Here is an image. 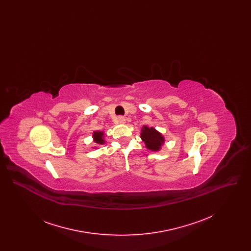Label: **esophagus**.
<instances>
[{"label": "esophagus", "instance_id": "esophagus-1", "mask_svg": "<svg viewBox=\"0 0 251 251\" xmlns=\"http://www.w3.org/2000/svg\"><path fill=\"white\" fill-rule=\"evenodd\" d=\"M117 121H118V123H120V124H124V123L126 122V120H125V118H123V117H119Z\"/></svg>", "mask_w": 251, "mask_h": 251}]
</instances>
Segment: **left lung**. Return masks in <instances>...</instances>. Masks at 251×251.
<instances>
[{
  "label": "left lung",
  "mask_w": 251,
  "mask_h": 251,
  "mask_svg": "<svg viewBox=\"0 0 251 251\" xmlns=\"http://www.w3.org/2000/svg\"><path fill=\"white\" fill-rule=\"evenodd\" d=\"M140 137L146 145V148L152 151H159L165 143V137L161 132L153 127H148L146 125H144L141 129Z\"/></svg>",
  "instance_id": "8db88e82"
}]
</instances>
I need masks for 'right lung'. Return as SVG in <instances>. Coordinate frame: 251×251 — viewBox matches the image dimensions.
<instances>
[{"label": "right lung", "mask_w": 251, "mask_h": 251, "mask_svg": "<svg viewBox=\"0 0 251 251\" xmlns=\"http://www.w3.org/2000/svg\"><path fill=\"white\" fill-rule=\"evenodd\" d=\"M93 139H94V142H95L96 144H98V145H103V144L105 143L103 131H94V132H93Z\"/></svg>", "instance_id": "right-lung-1"}]
</instances>
